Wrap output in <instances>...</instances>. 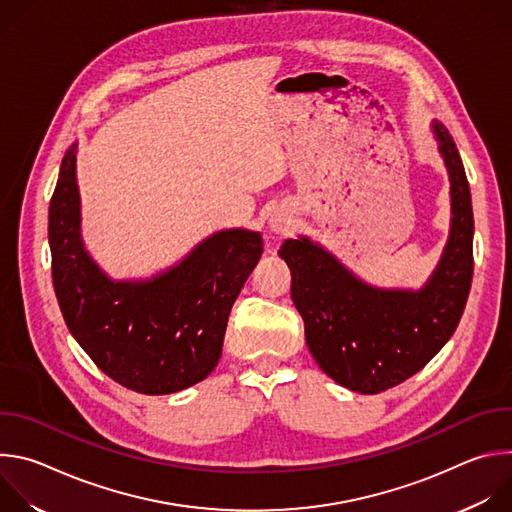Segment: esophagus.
Instances as JSON below:
<instances>
[{"label": "esophagus", "instance_id": "34e87169", "mask_svg": "<svg viewBox=\"0 0 512 512\" xmlns=\"http://www.w3.org/2000/svg\"><path fill=\"white\" fill-rule=\"evenodd\" d=\"M291 227V218L285 212H273L269 216V229L273 233H287Z\"/></svg>", "mask_w": 512, "mask_h": 512}]
</instances>
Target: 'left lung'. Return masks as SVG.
I'll use <instances>...</instances> for the list:
<instances>
[{"mask_svg": "<svg viewBox=\"0 0 512 512\" xmlns=\"http://www.w3.org/2000/svg\"><path fill=\"white\" fill-rule=\"evenodd\" d=\"M431 129L450 176L452 227L442 259L421 289L364 283L308 237L287 239L279 249L312 356L330 379L362 395L387 391L421 371L456 332L470 294V184L450 131L440 121Z\"/></svg>", "mask_w": 512, "mask_h": 512, "instance_id": "obj_1", "label": "left lung"}]
</instances>
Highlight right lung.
I'll return each instance as SVG.
<instances>
[{
	"instance_id": "add662e5",
	"label": "right lung",
	"mask_w": 512,
	"mask_h": 512,
	"mask_svg": "<svg viewBox=\"0 0 512 512\" xmlns=\"http://www.w3.org/2000/svg\"><path fill=\"white\" fill-rule=\"evenodd\" d=\"M48 243L70 334L107 377L143 395L178 393L214 371L231 308L263 253L259 233L229 229L152 279H109L81 237L77 143L50 198Z\"/></svg>"
}]
</instances>
